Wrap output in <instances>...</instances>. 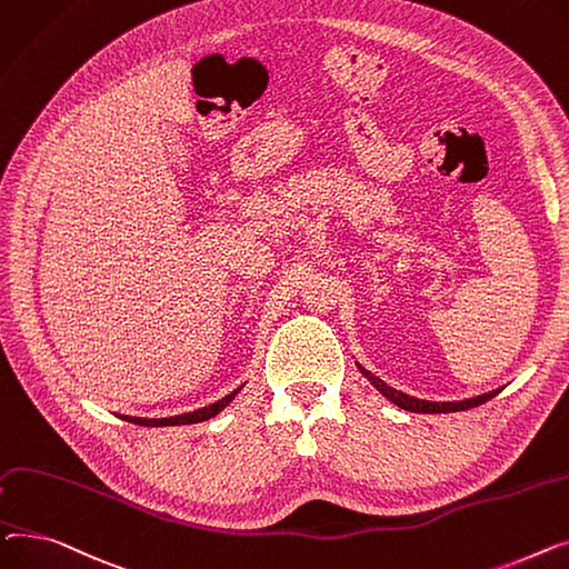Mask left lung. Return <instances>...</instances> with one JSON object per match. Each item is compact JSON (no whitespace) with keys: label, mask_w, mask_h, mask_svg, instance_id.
<instances>
[{"label":"left lung","mask_w":569,"mask_h":569,"mask_svg":"<svg viewBox=\"0 0 569 569\" xmlns=\"http://www.w3.org/2000/svg\"><path fill=\"white\" fill-rule=\"evenodd\" d=\"M358 370L372 381V386L383 395L388 397L392 405H397L399 409L405 411H413V413H450V411H463V409H473L482 402H487V399L496 397L498 390H491V392H485V395H478V397H471V399H461V402H427V399H418V397H411L407 392H399L395 388H390L388 383H383L379 377H375L372 372H367L365 367L358 365Z\"/></svg>","instance_id":"1"}]
</instances>
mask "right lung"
I'll list each match as a JSON object with an SVG mask.
<instances>
[{"mask_svg": "<svg viewBox=\"0 0 569 569\" xmlns=\"http://www.w3.org/2000/svg\"><path fill=\"white\" fill-rule=\"evenodd\" d=\"M241 392V388H237L233 392H229L227 397L218 399V402L204 407V409H197L192 413H181V416H172V418H130V416H123V420L132 422V425H142V427H172V425H194V422H204L213 416H218L233 397H237Z\"/></svg>", "mask_w": 569, "mask_h": 569, "instance_id": "right-lung-1", "label": "right lung"}]
</instances>
